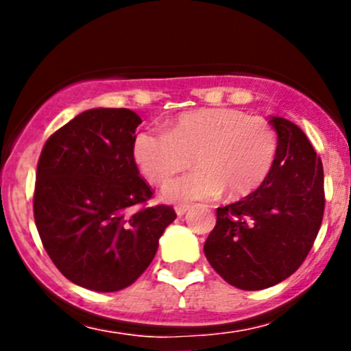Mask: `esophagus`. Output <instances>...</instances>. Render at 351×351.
I'll return each instance as SVG.
<instances>
[{
	"label": "esophagus",
	"mask_w": 351,
	"mask_h": 351,
	"mask_svg": "<svg viewBox=\"0 0 351 351\" xmlns=\"http://www.w3.org/2000/svg\"><path fill=\"white\" fill-rule=\"evenodd\" d=\"M189 205H176L175 207V212H176V215H180V217H182V215H185L186 214V210H189Z\"/></svg>",
	"instance_id": "1"
}]
</instances>
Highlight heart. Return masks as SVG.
Wrapping results in <instances>:
<instances>
[{"label": "heart", "instance_id": "heart-1", "mask_svg": "<svg viewBox=\"0 0 351 351\" xmlns=\"http://www.w3.org/2000/svg\"><path fill=\"white\" fill-rule=\"evenodd\" d=\"M277 153L275 127L238 108L182 113L168 130H143L134 141V159L154 185L197 165L165 186L162 197L171 202L205 200L222 190L229 198L250 195L268 178Z\"/></svg>", "mask_w": 351, "mask_h": 351}]
</instances>
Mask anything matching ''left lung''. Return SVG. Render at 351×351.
Returning a JSON list of instances; mask_svg holds the SVG:
<instances>
[{"instance_id":"obj_1","label":"left lung","mask_w":351,"mask_h":351,"mask_svg":"<svg viewBox=\"0 0 351 351\" xmlns=\"http://www.w3.org/2000/svg\"><path fill=\"white\" fill-rule=\"evenodd\" d=\"M268 122L278 153L263 185L217 208L204 244L210 267L228 284L261 290L285 280L302 265L324 214L323 162L306 134L282 117Z\"/></svg>"}]
</instances>
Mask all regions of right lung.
Segmentation results:
<instances>
[{
  "label": "right lung",
  "mask_w": 351,
  "mask_h": 351,
  "mask_svg": "<svg viewBox=\"0 0 351 351\" xmlns=\"http://www.w3.org/2000/svg\"><path fill=\"white\" fill-rule=\"evenodd\" d=\"M141 122L129 108L86 110L56 130L38 158V236L58 270L84 289L134 284L176 219L169 205H147L153 190L134 159Z\"/></svg>",
  "instance_id": "right-lung-1"
}]
</instances>
